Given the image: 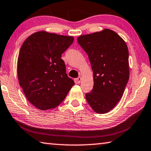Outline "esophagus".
<instances>
[{"instance_id":"1","label":"esophagus","mask_w":151,"mask_h":151,"mask_svg":"<svg viewBox=\"0 0 151 151\" xmlns=\"http://www.w3.org/2000/svg\"><path fill=\"white\" fill-rule=\"evenodd\" d=\"M76 80V83H77L78 84H79V83L81 82V80H82V78H81V76H79V77H78Z\"/></svg>"}]
</instances>
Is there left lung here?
<instances>
[{"label":"left lung","instance_id":"obj_1","mask_svg":"<svg viewBox=\"0 0 151 151\" xmlns=\"http://www.w3.org/2000/svg\"><path fill=\"white\" fill-rule=\"evenodd\" d=\"M77 42L87 54L93 72L94 85L86 99L96 113H107L120 100L129 79L127 45L108 29L81 35Z\"/></svg>","mask_w":151,"mask_h":151}]
</instances>
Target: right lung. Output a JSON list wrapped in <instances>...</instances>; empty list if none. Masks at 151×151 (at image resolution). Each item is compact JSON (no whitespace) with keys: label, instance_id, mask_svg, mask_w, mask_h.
I'll use <instances>...</instances> for the list:
<instances>
[{"label":"right lung","instance_id":"add662e5","mask_svg":"<svg viewBox=\"0 0 151 151\" xmlns=\"http://www.w3.org/2000/svg\"><path fill=\"white\" fill-rule=\"evenodd\" d=\"M73 41V37L42 31L31 35L21 45L17 61L19 82L28 101L37 109L55 108L75 85L61 59Z\"/></svg>","mask_w":151,"mask_h":151}]
</instances>
